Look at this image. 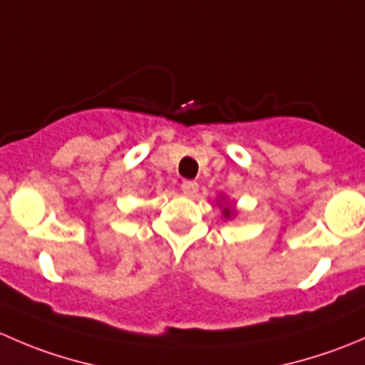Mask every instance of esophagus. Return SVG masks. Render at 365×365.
Returning <instances> with one entry per match:
<instances>
[{"mask_svg":"<svg viewBox=\"0 0 365 365\" xmlns=\"http://www.w3.org/2000/svg\"><path fill=\"white\" fill-rule=\"evenodd\" d=\"M180 189H182V192L187 194V196H194V194L197 192V183L192 182V180H183V182L180 183Z\"/></svg>","mask_w":365,"mask_h":365,"instance_id":"1","label":"esophagus"}]
</instances>
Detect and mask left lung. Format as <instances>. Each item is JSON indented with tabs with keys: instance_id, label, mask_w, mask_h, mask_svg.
<instances>
[{
	"instance_id": "left-lung-1",
	"label": "left lung",
	"mask_w": 365,
	"mask_h": 365,
	"mask_svg": "<svg viewBox=\"0 0 365 365\" xmlns=\"http://www.w3.org/2000/svg\"><path fill=\"white\" fill-rule=\"evenodd\" d=\"M224 213H226V217H230L231 213H230V208H224Z\"/></svg>"
}]
</instances>
